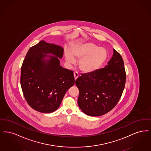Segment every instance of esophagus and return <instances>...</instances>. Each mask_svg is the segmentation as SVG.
Here are the masks:
<instances>
[{
	"label": "esophagus",
	"instance_id": "esophagus-1",
	"mask_svg": "<svg viewBox=\"0 0 151 151\" xmlns=\"http://www.w3.org/2000/svg\"><path fill=\"white\" fill-rule=\"evenodd\" d=\"M73 76H74V78L75 80H76V79H78V78L79 77V74L77 72H75L73 73Z\"/></svg>",
	"mask_w": 151,
	"mask_h": 151
}]
</instances>
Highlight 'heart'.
Returning a JSON list of instances; mask_svg holds the SVG:
<instances>
[{
    "label": "heart",
    "instance_id": "heart-1",
    "mask_svg": "<svg viewBox=\"0 0 151 151\" xmlns=\"http://www.w3.org/2000/svg\"><path fill=\"white\" fill-rule=\"evenodd\" d=\"M65 55V60L69 64L73 65L76 60H80L79 69L84 73H92L97 71L105 63L108 52L105 49L89 42L75 45L71 52L66 49Z\"/></svg>",
    "mask_w": 151,
    "mask_h": 151
}]
</instances>
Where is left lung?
Returning a JSON list of instances; mask_svg holds the SVG:
<instances>
[{"mask_svg":"<svg viewBox=\"0 0 151 151\" xmlns=\"http://www.w3.org/2000/svg\"><path fill=\"white\" fill-rule=\"evenodd\" d=\"M126 72L121 55L113 49L107 65L92 73L81 74L75 81L79 90L78 104L86 115H104L114 108L122 96Z\"/></svg>","mask_w":151,"mask_h":151,"instance_id":"1","label":"left lung"}]
</instances>
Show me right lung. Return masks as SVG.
<instances>
[{
	"label": "right lung",
	"mask_w": 151,
	"mask_h": 151,
	"mask_svg": "<svg viewBox=\"0 0 151 151\" xmlns=\"http://www.w3.org/2000/svg\"><path fill=\"white\" fill-rule=\"evenodd\" d=\"M63 51L60 46L41 41L29 49L23 61L22 91L29 106L36 111H55L75 84L73 71L60 65Z\"/></svg>",
	"instance_id": "obj_1"
}]
</instances>
